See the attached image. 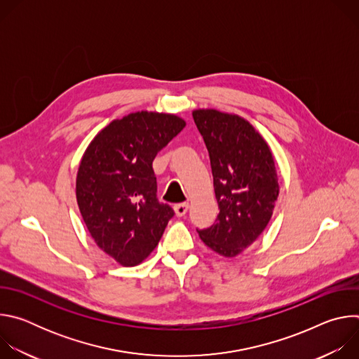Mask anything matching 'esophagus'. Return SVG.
Returning <instances> with one entry per match:
<instances>
[{"label":"esophagus","instance_id":"1","mask_svg":"<svg viewBox=\"0 0 359 359\" xmlns=\"http://www.w3.org/2000/svg\"><path fill=\"white\" fill-rule=\"evenodd\" d=\"M173 209H175V213H176V216L182 217V216H184V215L187 213L189 204H187V203H179V204H176V206H175Z\"/></svg>","mask_w":359,"mask_h":359}]
</instances>
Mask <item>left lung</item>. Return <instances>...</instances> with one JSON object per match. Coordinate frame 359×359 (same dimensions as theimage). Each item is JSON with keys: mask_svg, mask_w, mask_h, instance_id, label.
<instances>
[{"mask_svg": "<svg viewBox=\"0 0 359 359\" xmlns=\"http://www.w3.org/2000/svg\"><path fill=\"white\" fill-rule=\"evenodd\" d=\"M193 119L209 150L220 209L216 223L197 233L217 254L236 257L259 238L273 216L280 191L273 153L238 115L196 109Z\"/></svg>", "mask_w": 359, "mask_h": 359, "instance_id": "obj_1", "label": "left lung"}]
</instances>
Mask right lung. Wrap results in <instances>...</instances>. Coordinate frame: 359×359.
I'll return each mask as SVG.
<instances>
[{
	"mask_svg": "<svg viewBox=\"0 0 359 359\" xmlns=\"http://www.w3.org/2000/svg\"><path fill=\"white\" fill-rule=\"evenodd\" d=\"M184 126L172 114H129L102 129L83 153L78 206L97 247L121 266L140 264L175 215L156 197L151 163Z\"/></svg>",
	"mask_w": 359,
	"mask_h": 359,
	"instance_id": "add662e5",
	"label": "right lung"
}]
</instances>
